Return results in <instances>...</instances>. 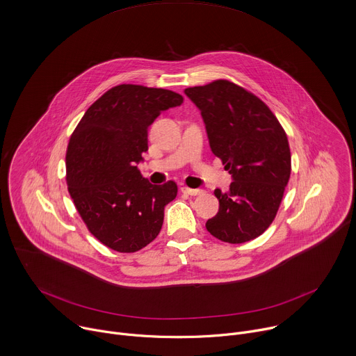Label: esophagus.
Here are the masks:
<instances>
[{
    "label": "esophagus",
    "mask_w": 356,
    "mask_h": 356,
    "mask_svg": "<svg viewBox=\"0 0 356 356\" xmlns=\"http://www.w3.org/2000/svg\"><path fill=\"white\" fill-rule=\"evenodd\" d=\"M181 191L186 193V194H190V195H201V194H204V190H201V188H188V187H183Z\"/></svg>",
    "instance_id": "obj_1"
}]
</instances>
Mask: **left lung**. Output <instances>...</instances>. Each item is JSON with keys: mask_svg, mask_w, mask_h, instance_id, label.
<instances>
[{"mask_svg": "<svg viewBox=\"0 0 356 356\" xmlns=\"http://www.w3.org/2000/svg\"><path fill=\"white\" fill-rule=\"evenodd\" d=\"M184 93L233 180L227 193L213 191L219 211L205 227L226 243L253 241L273 223L291 176L286 134L263 100L233 82L219 79Z\"/></svg>", "mask_w": 356, "mask_h": 356, "instance_id": "1", "label": "left lung"}]
</instances>
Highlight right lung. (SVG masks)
Segmentation results:
<instances>
[{"label":"right lung","instance_id":"obj_1","mask_svg":"<svg viewBox=\"0 0 356 356\" xmlns=\"http://www.w3.org/2000/svg\"><path fill=\"white\" fill-rule=\"evenodd\" d=\"M183 96L162 88L118 85L83 114L67 149L68 193L89 232L104 246L134 253L163 225L175 181L151 184L138 170L148 151V127Z\"/></svg>","mask_w":356,"mask_h":356}]
</instances>
